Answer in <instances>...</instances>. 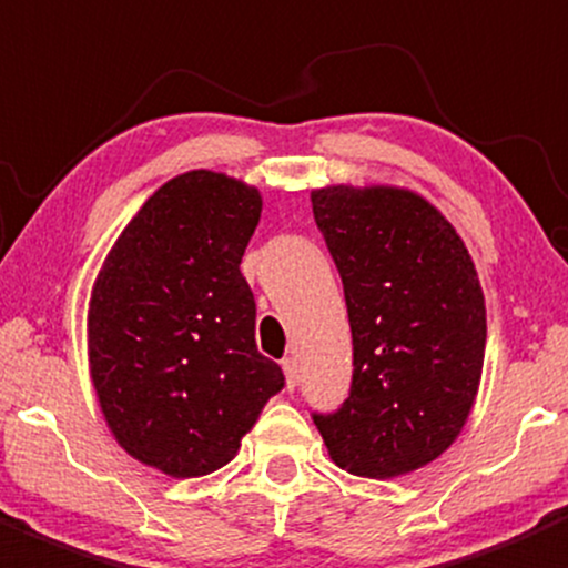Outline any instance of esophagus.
<instances>
[{"instance_id": "obj_1", "label": "esophagus", "mask_w": 568, "mask_h": 568, "mask_svg": "<svg viewBox=\"0 0 568 568\" xmlns=\"http://www.w3.org/2000/svg\"><path fill=\"white\" fill-rule=\"evenodd\" d=\"M283 371H285V387H288V390H294L296 382H300V368H296V359L294 357L283 359Z\"/></svg>"}]
</instances>
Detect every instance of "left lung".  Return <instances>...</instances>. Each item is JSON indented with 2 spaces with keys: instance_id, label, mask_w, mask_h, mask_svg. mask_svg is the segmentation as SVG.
<instances>
[{
  "instance_id": "obj_1",
  "label": "left lung",
  "mask_w": 568,
  "mask_h": 568,
  "mask_svg": "<svg viewBox=\"0 0 568 568\" xmlns=\"http://www.w3.org/2000/svg\"><path fill=\"white\" fill-rule=\"evenodd\" d=\"M343 280L352 390L313 415L332 462L363 478L415 473L454 445L484 371L486 307L456 227L398 186L313 189Z\"/></svg>"
}]
</instances>
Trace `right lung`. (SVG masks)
I'll list each match as a JSON object with an SVG mask.
<instances>
[{
  "label": "right lung",
  "instance_id": "1",
  "mask_svg": "<svg viewBox=\"0 0 568 568\" xmlns=\"http://www.w3.org/2000/svg\"><path fill=\"white\" fill-rule=\"evenodd\" d=\"M263 200L225 173L159 186L95 277L90 376L120 448L173 478L225 467L272 395L277 363L255 346L242 274Z\"/></svg>",
  "mask_w": 568,
  "mask_h": 568
}]
</instances>
